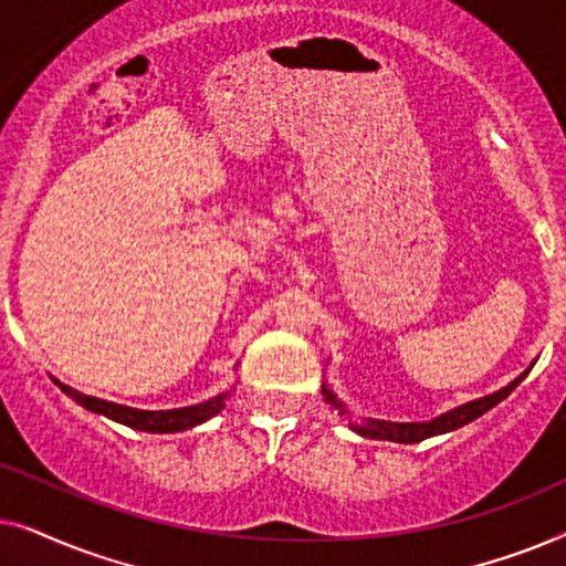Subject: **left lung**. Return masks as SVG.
<instances>
[{
  "label": "left lung",
  "mask_w": 566,
  "mask_h": 566,
  "mask_svg": "<svg viewBox=\"0 0 566 566\" xmlns=\"http://www.w3.org/2000/svg\"><path fill=\"white\" fill-rule=\"evenodd\" d=\"M531 366H533V363H531ZM528 374H531V368L523 370V374L517 376L515 381H510L505 389L494 391V394H490V397L469 401V405L455 407V409H451V412L440 415V417H436V420H430V422H386V420H370V417H363L360 422H350V430H355L363 438L394 440V443H420V440H424V438L443 436V432L459 430V428H463V424H469L471 420H476V417H482L484 412H490V409L497 407L502 399H507L510 394H513L515 386L521 384ZM322 394H324V399H327L332 407L339 409V415L347 412L343 401H339L335 394L327 389V386H322Z\"/></svg>",
  "instance_id": "1"
}]
</instances>
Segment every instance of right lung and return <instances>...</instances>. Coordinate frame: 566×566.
Instances as JSON below:
<instances>
[{
	"instance_id": "1",
	"label": "right lung",
	"mask_w": 566,
	"mask_h": 566,
	"mask_svg": "<svg viewBox=\"0 0 566 566\" xmlns=\"http://www.w3.org/2000/svg\"><path fill=\"white\" fill-rule=\"evenodd\" d=\"M56 384L61 386V391H64L66 397H72L76 405L90 409V412L105 415L115 422L126 424V428L144 430V432H182V430H190V428H196V424L211 420V417L219 415L223 405H227V399H229V391H223V394H219V397L200 401V405H192V407L159 409V412H149V409H134V407L115 405V401L87 397V394L76 391V389H72V386H66L61 381H56Z\"/></svg>"
}]
</instances>
